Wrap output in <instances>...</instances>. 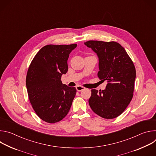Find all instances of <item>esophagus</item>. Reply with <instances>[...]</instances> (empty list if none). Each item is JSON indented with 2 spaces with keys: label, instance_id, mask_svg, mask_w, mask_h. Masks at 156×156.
Instances as JSON below:
<instances>
[{
  "label": "esophagus",
  "instance_id": "1",
  "mask_svg": "<svg viewBox=\"0 0 156 156\" xmlns=\"http://www.w3.org/2000/svg\"><path fill=\"white\" fill-rule=\"evenodd\" d=\"M76 90H77L78 91H83V90H84L85 87H83V86H77L76 87Z\"/></svg>",
  "mask_w": 156,
  "mask_h": 156
}]
</instances>
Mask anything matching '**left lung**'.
Here are the masks:
<instances>
[{
    "instance_id": "8db88e82",
    "label": "left lung",
    "mask_w": 156,
    "mask_h": 156,
    "mask_svg": "<svg viewBox=\"0 0 156 156\" xmlns=\"http://www.w3.org/2000/svg\"><path fill=\"white\" fill-rule=\"evenodd\" d=\"M84 44L97 54L98 76L108 83L104 90H91L89 104L99 116L106 119L116 118L132 99L136 78L135 65L125 49L117 42L89 41Z\"/></svg>"
}]
</instances>
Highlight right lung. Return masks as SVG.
Here are the masks:
<instances>
[{"label":"right lung","mask_w":156,"mask_h":156,"mask_svg":"<svg viewBox=\"0 0 156 156\" xmlns=\"http://www.w3.org/2000/svg\"><path fill=\"white\" fill-rule=\"evenodd\" d=\"M77 44L47 45L33 59L27 72L28 98L37 116L54 123L67 115L75 97V87L63 84L61 77L68 71L67 60Z\"/></svg>","instance_id":"obj_1"}]
</instances>
